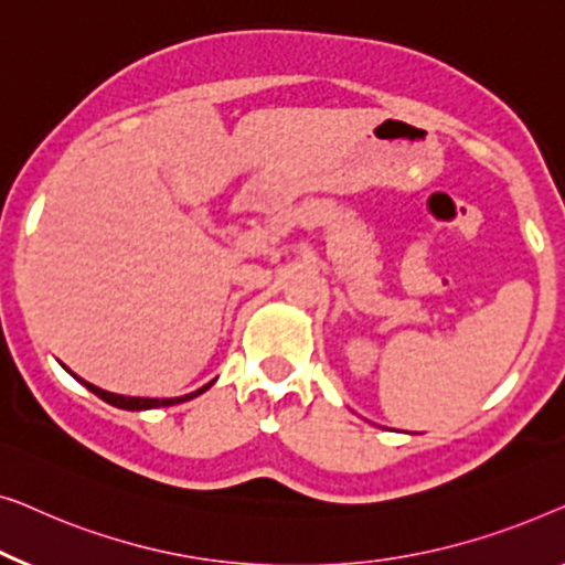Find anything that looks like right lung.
I'll return each mask as SVG.
<instances>
[{"label": "right lung", "mask_w": 565, "mask_h": 565, "mask_svg": "<svg viewBox=\"0 0 565 565\" xmlns=\"http://www.w3.org/2000/svg\"><path fill=\"white\" fill-rule=\"evenodd\" d=\"M82 381V379H78ZM82 384L89 388V392H94L99 396V399H105L107 404H115V407L120 409H156V407H171V404H179V402H186V399H194V396H200L202 392H206L210 388V384L196 388L194 394H186V396H177V399H142V396H120V394H109L105 392V388L94 386V384H86V381H82Z\"/></svg>", "instance_id": "right-lung-1"}]
</instances>
